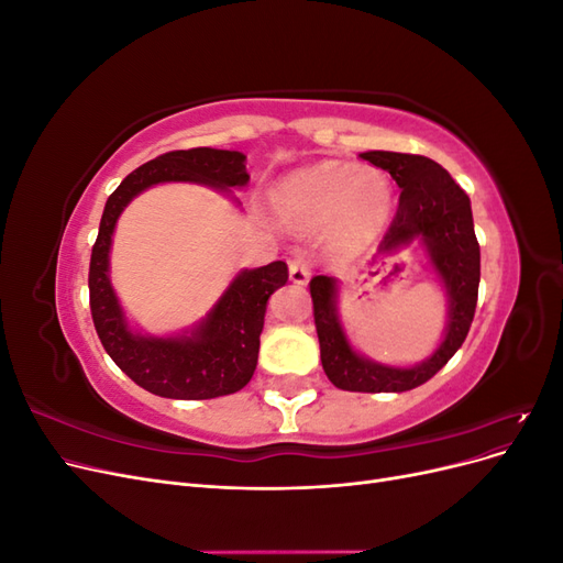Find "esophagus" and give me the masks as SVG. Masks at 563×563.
<instances>
[{"instance_id":"esophagus-1","label":"esophagus","mask_w":563,"mask_h":563,"mask_svg":"<svg viewBox=\"0 0 563 563\" xmlns=\"http://www.w3.org/2000/svg\"><path fill=\"white\" fill-rule=\"evenodd\" d=\"M288 275H291L294 284H305L312 275V265L308 258H302V255H296V258L288 261Z\"/></svg>"}]
</instances>
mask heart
<instances>
[{
    "label": "heart",
    "mask_w": 563,
    "mask_h": 563,
    "mask_svg": "<svg viewBox=\"0 0 563 563\" xmlns=\"http://www.w3.org/2000/svg\"><path fill=\"white\" fill-rule=\"evenodd\" d=\"M272 207L286 228L312 232L327 225L338 246L368 244L389 218L391 185L378 168L321 162L282 180Z\"/></svg>",
    "instance_id": "obj_1"
}]
</instances>
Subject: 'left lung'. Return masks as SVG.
<instances>
[{"label":"left lung","instance_id":"obj_1","mask_svg":"<svg viewBox=\"0 0 563 563\" xmlns=\"http://www.w3.org/2000/svg\"><path fill=\"white\" fill-rule=\"evenodd\" d=\"M360 157L383 168L401 187L397 213L378 249L395 253L413 240H422L449 291V327L439 350L428 362L413 368L368 362L350 347L345 331L340 327L335 314V279L319 275L310 282V296L321 366L329 380L340 389L406 391L428 383L465 343L476 310V296H479V242L474 234L470 197L449 176L446 168L422 155H404V152L373 150Z\"/></svg>","mask_w":563,"mask_h":563}]
</instances>
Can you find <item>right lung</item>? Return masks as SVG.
<instances>
[{"instance_id": "right-lung-1", "label": "right lung", "mask_w": 563, "mask_h": 563, "mask_svg": "<svg viewBox=\"0 0 563 563\" xmlns=\"http://www.w3.org/2000/svg\"><path fill=\"white\" fill-rule=\"evenodd\" d=\"M246 157L232 150H174L131 172L108 197L89 265V305L96 333L126 376L166 399H216L242 389L258 364L267 298L288 279L284 261L244 269L192 335L145 338L129 331L108 277L119 213L150 185L190 180L228 190L249 183Z\"/></svg>"}]
</instances>
